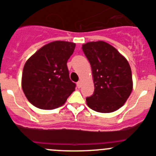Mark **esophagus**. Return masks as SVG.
Returning a JSON list of instances; mask_svg holds the SVG:
<instances>
[{"label": "esophagus", "instance_id": "1", "mask_svg": "<svg viewBox=\"0 0 156 156\" xmlns=\"http://www.w3.org/2000/svg\"><path fill=\"white\" fill-rule=\"evenodd\" d=\"M81 82L80 81H78V82H77V87H78V88H81Z\"/></svg>", "mask_w": 156, "mask_h": 156}]
</instances>
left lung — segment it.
Listing matches in <instances>:
<instances>
[{"mask_svg": "<svg viewBox=\"0 0 156 156\" xmlns=\"http://www.w3.org/2000/svg\"><path fill=\"white\" fill-rule=\"evenodd\" d=\"M92 68L93 95L86 98L88 107L99 113H111L123 106L133 88L129 63L116 48L103 41L82 45Z\"/></svg>", "mask_w": 156, "mask_h": 156, "instance_id": "obj_1", "label": "left lung"}]
</instances>
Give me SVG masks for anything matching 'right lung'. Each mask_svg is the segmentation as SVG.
<instances>
[{"label": "right lung", "mask_w": 156, "mask_h": 156, "mask_svg": "<svg viewBox=\"0 0 156 156\" xmlns=\"http://www.w3.org/2000/svg\"><path fill=\"white\" fill-rule=\"evenodd\" d=\"M75 43L54 41L45 45L26 61L22 87L28 100L36 107L54 109L64 104L75 89L67 62Z\"/></svg>", "instance_id": "obj_1"}]
</instances>
